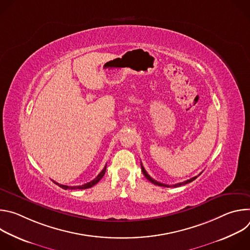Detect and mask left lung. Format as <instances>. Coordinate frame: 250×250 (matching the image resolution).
<instances>
[{"label": "left lung", "mask_w": 250, "mask_h": 250, "mask_svg": "<svg viewBox=\"0 0 250 250\" xmlns=\"http://www.w3.org/2000/svg\"><path fill=\"white\" fill-rule=\"evenodd\" d=\"M141 164V170H142V173H144V175L146 176V178L147 180H149L151 183H153L154 185H157V186H161V187H179V186H181V185H185V184H188V183H190V182H192V181H194L196 178L198 177V176H195V177H193V178H191V179H189V180H186V181H184V182H181V183H178V184H175V185H166V184H163V183H160V182H157L156 180H154V179H152V178L147 174V172L146 171V169H145V167L142 166V163H140ZM200 175V174H199Z\"/></svg>", "instance_id": "1"}]
</instances>
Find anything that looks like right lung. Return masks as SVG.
<instances>
[{"mask_svg":"<svg viewBox=\"0 0 250 250\" xmlns=\"http://www.w3.org/2000/svg\"><path fill=\"white\" fill-rule=\"evenodd\" d=\"M105 168H106V165L104 167V169L101 171V173L95 178V179L93 180V181H91V182H89V183H86V184H84V185H81V186H66V185H61V184H59V183H56V182H54L56 185H58L59 187H61L62 189H64V190H67V189H69V190H76V189H79V190H83V189H88V188H91V187H93L94 185H96L102 178H103V176L104 175V173H105Z\"/></svg>","mask_w":250,"mask_h":250,"instance_id":"obj_1","label":"right lung"}]
</instances>
